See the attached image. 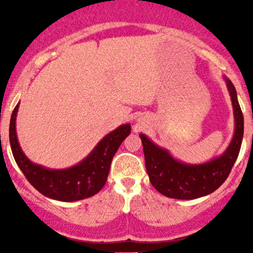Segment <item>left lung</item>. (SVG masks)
I'll list each match as a JSON object with an SVG mask.
<instances>
[{
	"instance_id": "left-lung-1",
	"label": "left lung",
	"mask_w": 253,
	"mask_h": 253,
	"mask_svg": "<svg viewBox=\"0 0 253 253\" xmlns=\"http://www.w3.org/2000/svg\"><path fill=\"white\" fill-rule=\"evenodd\" d=\"M223 80L233 106L234 134L221 156L202 164L183 163L143 133L139 134L143 143L145 165L150 182L163 195L178 200H194L210 195L226 181L236 163L243 141L244 117L233 83L226 77Z\"/></svg>"
}]
</instances>
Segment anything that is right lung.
I'll list each match as a JSON object with an SVG mask.
<instances>
[{"label": "right lung", "mask_w": 253, "mask_h": 253, "mask_svg": "<svg viewBox=\"0 0 253 253\" xmlns=\"http://www.w3.org/2000/svg\"><path fill=\"white\" fill-rule=\"evenodd\" d=\"M19 104L13 110L9 125L11 152L17 167L28 182L42 195L63 202H74L94 196L106 184L110 163L127 135L130 125H121L98 141L82 162L68 169H47L33 163L20 147L16 136V115Z\"/></svg>", "instance_id": "add662e5"}]
</instances>
